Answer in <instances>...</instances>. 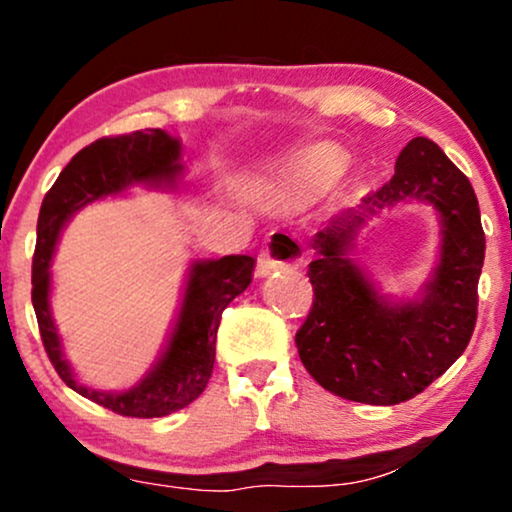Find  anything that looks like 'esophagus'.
<instances>
[{
  "instance_id": "34e87169",
  "label": "esophagus",
  "mask_w": 512,
  "mask_h": 512,
  "mask_svg": "<svg viewBox=\"0 0 512 512\" xmlns=\"http://www.w3.org/2000/svg\"><path fill=\"white\" fill-rule=\"evenodd\" d=\"M279 239L282 240L281 244L278 243ZM283 243H286V248H288V243H291V240H288L286 236L264 238L260 255H257V276H267V274L276 272V269L288 267V264H293L295 260H298L293 250L279 252V245H283Z\"/></svg>"
}]
</instances>
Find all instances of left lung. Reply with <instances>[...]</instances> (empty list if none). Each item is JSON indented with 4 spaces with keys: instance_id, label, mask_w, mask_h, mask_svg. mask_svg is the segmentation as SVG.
Instances as JSON below:
<instances>
[{
    "instance_id": "left-lung-1",
    "label": "left lung",
    "mask_w": 512,
    "mask_h": 512,
    "mask_svg": "<svg viewBox=\"0 0 512 512\" xmlns=\"http://www.w3.org/2000/svg\"><path fill=\"white\" fill-rule=\"evenodd\" d=\"M405 196L440 209L442 262L424 301L389 306L347 255L366 219ZM310 248L317 255L307 269L315 298L295 346L326 391L367 405L405 403L463 355L477 324L486 240L472 183L432 140L412 138L391 181L331 219Z\"/></svg>"
}]
</instances>
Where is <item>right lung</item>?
I'll return each mask as SVG.
<instances>
[{
	"instance_id": "right-lung-1",
	"label": "right lung",
	"mask_w": 512,
	"mask_h": 512,
	"mask_svg": "<svg viewBox=\"0 0 512 512\" xmlns=\"http://www.w3.org/2000/svg\"><path fill=\"white\" fill-rule=\"evenodd\" d=\"M181 143L159 128L107 135L78 152L47 190L38 217V245L33 255V307L38 317L42 346L66 386L92 403L123 417H164L186 408L205 391L214 367L221 312L252 281L255 260L250 255H229L197 262L190 269L181 315L169 346L157 367L133 389L102 393L80 386L61 357V346L49 315V262L61 226L76 209L119 193L131 183L162 186L181 174Z\"/></svg>"
}]
</instances>
